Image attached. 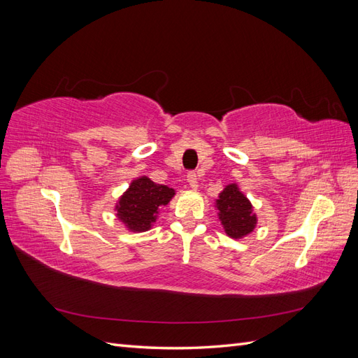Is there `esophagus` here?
Masks as SVG:
<instances>
[{
  "label": "esophagus",
  "mask_w": 358,
  "mask_h": 358,
  "mask_svg": "<svg viewBox=\"0 0 358 358\" xmlns=\"http://www.w3.org/2000/svg\"><path fill=\"white\" fill-rule=\"evenodd\" d=\"M187 182H188V185H189V188L191 189H194L196 191L197 188H199V180H197V175L196 173H188V176H187Z\"/></svg>",
  "instance_id": "obj_1"
}]
</instances>
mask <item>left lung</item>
<instances>
[{"label": "left lung", "instance_id": "obj_1", "mask_svg": "<svg viewBox=\"0 0 358 358\" xmlns=\"http://www.w3.org/2000/svg\"><path fill=\"white\" fill-rule=\"evenodd\" d=\"M215 208L225 234L231 239H243L255 230L258 218L254 206L237 183L224 187L215 200Z\"/></svg>", "mask_w": 358, "mask_h": 358}]
</instances>
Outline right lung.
I'll list each match as a JSON object with an SVG mask.
<instances>
[{"label": "right lung", "instance_id": "right-lung-1", "mask_svg": "<svg viewBox=\"0 0 358 358\" xmlns=\"http://www.w3.org/2000/svg\"><path fill=\"white\" fill-rule=\"evenodd\" d=\"M175 194L176 191L167 185H159L148 176H138L116 201L115 215L128 231H148L157 222L162 206L169 204Z\"/></svg>", "mask_w": 358, "mask_h": 358}]
</instances>
